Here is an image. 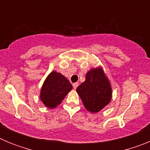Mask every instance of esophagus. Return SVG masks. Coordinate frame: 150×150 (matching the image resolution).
Here are the masks:
<instances>
[{"instance_id":"esophagus-1","label":"esophagus","mask_w":150,"mask_h":150,"mask_svg":"<svg viewBox=\"0 0 150 150\" xmlns=\"http://www.w3.org/2000/svg\"><path fill=\"white\" fill-rule=\"evenodd\" d=\"M78 86H79V83H77V82H76V83H74V84H73V87H74V88H75V89L77 88Z\"/></svg>"}]
</instances>
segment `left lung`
Here are the masks:
<instances>
[{"mask_svg":"<svg viewBox=\"0 0 150 150\" xmlns=\"http://www.w3.org/2000/svg\"><path fill=\"white\" fill-rule=\"evenodd\" d=\"M85 108L96 113L110 104L112 98V86L101 66L90 69L86 80L76 88Z\"/></svg>","mask_w":150,"mask_h":150,"instance_id":"obj_1","label":"left lung"}]
</instances>
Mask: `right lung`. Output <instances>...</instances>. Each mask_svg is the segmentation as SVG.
<instances>
[{
  "label": "right lung",
  "mask_w": 150,
  "mask_h": 150,
  "mask_svg": "<svg viewBox=\"0 0 150 150\" xmlns=\"http://www.w3.org/2000/svg\"><path fill=\"white\" fill-rule=\"evenodd\" d=\"M73 86L68 79L56 71L46 76L40 92V98L49 109L57 107L62 102Z\"/></svg>",
  "instance_id": "add662e5"
}]
</instances>
